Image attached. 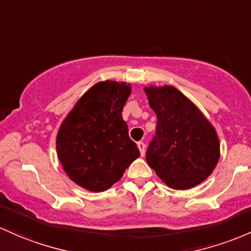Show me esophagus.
<instances>
[{
    "label": "esophagus",
    "instance_id": "1",
    "mask_svg": "<svg viewBox=\"0 0 251 251\" xmlns=\"http://www.w3.org/2000/svg\"><path fill=\"white\" fill-rule=\"evenodd\" d=\"M137 147H138L139 151H140V155L144 156L145 155V144L143 142H138L137 143Z\"/></svg>",
    "mask_w": 251,
    "mask_h": 251
}]
</instances>
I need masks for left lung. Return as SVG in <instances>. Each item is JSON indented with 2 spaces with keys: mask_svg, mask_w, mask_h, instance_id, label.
<instances>
[{
  "mask_svg": "<svg viewBox=\"0 0 251 251\" xmlns=\"http://www.w3.org/2000/svg\"><path fill=\"white\" fill-rule=\"evenodd\" d=\"M156 113V136L148 164L168 187L186 191L212 174L220 157L216 128L194 103L173 85L144 87Z\"/></svg>",
  "mask_w": 251,
  "mask_h": 251,
  "instance_id": "left-lung-1",
  "label": "left lung"
}]
</instances>
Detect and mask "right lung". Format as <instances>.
<instances>
[{
    "label": "right lung",
    "instance_id": "1",
    "mask_svg": "<svg viewBox=\"0 0 251 251\" xmlns=\"http://www.w3.org/2000/svg\"><path fill=\"white\" fill-rule=\"evenodd\" d=\"M131 90L125 82H98L60 124L57 156L69 178L87 191L111 188L139 157L121 115Z\"/></svg>",
    "mask_w": 251,
    "mask_h": 251
}]
</instances>
